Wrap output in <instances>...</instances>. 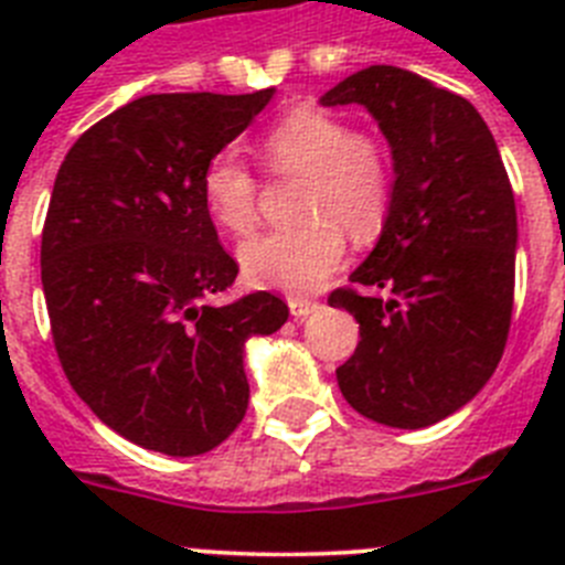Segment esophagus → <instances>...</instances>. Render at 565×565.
Returning a JSON list of instances; mask_svg holds the SVG:
<instances>
[{
	"instance_id": "34e87169",
	"label": "esophagus",
	"mask_w": 565,
	"mask_h": 565,
	"mask_svg": "<svg viewBox=\"0 0 565 565\" xmlns=\"http://www.w3.org/2000/svg\"><path fill=\"white\" fill-rule=\"evenodd\" d=\"M288 308H291V317L306 319V317H311L313 311H317L319 302H317V299H308V297H291V299H288Z\"/></svg>"
}]
</instances>
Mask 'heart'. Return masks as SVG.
Listing matches in <instances>:
<instances>
[{
    "instance_id": "1",
    "label": "heart",
    "mask_w": 565,
    "mask_h": 565,
    "mask_svg": "<svg viewBox=\"0 0 565 565\" xmlns=\"http://www.w3.org/2000/svg\"><path fill=\"white\" fill-rule=\"evenodd\" d=\"M257 158L271 174H302L297 228L248 239L239 266L252 286L282 294H313L344 259V228L373 237L393 201V158L376 135L353 132L342 115L297 107L257 138ZM209 217L228 234L257 226L259 181L234 154H214L201 174Z\"/></svg>"
}]
</instances>
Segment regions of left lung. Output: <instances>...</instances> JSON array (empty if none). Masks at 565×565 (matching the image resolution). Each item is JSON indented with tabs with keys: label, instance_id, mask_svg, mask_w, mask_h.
<instances>
[{
	"label": "left lung",
	"instance_id": "obj_1",
	"mask_svg": "<svg viewBox=\"0 0 565 565\" xmlns=\"http://www.w3.org/2000/svg\"><path fill=\"white\" fill-rule=\"evenodd\" d=\"M322 104L371 109L396 167L376 248L328 297L362 337L337 367L339 391L371 422L430 427L481 391L507 348L518 243L507 167L467 98L407 70H359Z\"/></svg>",
	"mask_w": 565,
	"mask_h": 565
}]
</instances>
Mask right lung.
Here are the masks:
<instances>
[{
	"mask_svg": "<svg viewBox=\"0 0 565 565\" xmlns=\"http://www.w3.org/2000/svg\"><path fill=\"white\" fill-rule=\"evenodd\" d=\"M271 96L135 98L58 167L42 228L50 333L73 391L143 450L186 458L226 441L248 407L243 344L288 319L268 291L209 302L237 263L203 206L201 174Z\"/></svg>",
	"mask_w": 565,
	"mask_h": 565,
	"instance_id": "add662e5",
	"label": "right lung"
}]
</instances>
